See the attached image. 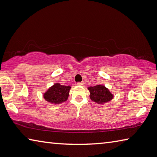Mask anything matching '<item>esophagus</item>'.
Returning a JSON list of instances; mask_svg holds the SVG:
<instances>
[{"label": "esophagus", "instance_id": "1", "mask_svg": "<svg viewBox=\"0 0 157 157\" xmlns=\"http://www.w3.org/2000/svg\"><path fill=\"white\" fill-rule=\"evenodd\" d=\"M77 84L79 85H82L84 84V82H78Z\"/></svg>", "mask_w": 157, "mask_h": 157}]
</instances>
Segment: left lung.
<instances>
[{"instance_id":"1","label":"left lung","mask_w":157,"mask_h":157,"mask_svg":"<svg viewBox=\"0 0 157 157\" xmlns=\"http://www.w3.org/2000/svg\"><path fill=\"white\" fill-rule=\"evenodd\" d=\"M90 92V99L98 104L108 102L113 98V96L110 91L104 85H98L94 87H89Z\"/></svg>"}]
</instances>
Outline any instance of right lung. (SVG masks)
I'll return each instance as SVG.
<instances>
[{
	"mask_svg": "<svg viewBox=\"0 0 157 157\" xmlns=\"http://www.w3.org/2000/svg\"><path fill=\"white\" fill-rule=\"evenodd\" d=\"M70 88V86L55 83L44 94V98L47 102L52 104H60L68 98Z\"/></svg>",
	"mask_w": 157,
	"mask_h": 157,
	"instance_id": "1",
	"label": "right lung"
}]
</instances>
